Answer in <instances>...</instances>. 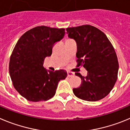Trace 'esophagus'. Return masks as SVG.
<instances>
[{"label":"esophagus","instance_id":"esophagus-1","mask_svg":"<svg viewBox=\"0 0 130 130\" xmlns=\"http://www.w3.org/2000/svg\"><path fill=\"white\" fill-rule=\"evenodd\" d=\"M74 75V72H71V71H67V76L69 77H72V76H73Z\"/></svg>","mask_w":130,"mask_h":130}]
</instances>
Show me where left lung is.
Returning a JSON list of instances; mask_svg holds the SVG:
<instances>
[{
  "label": "left lung",
  "mask_w": 130,
  "mask_h": 130,
  "mask_svg": "<svg viewBox=\"0 0 130 130\" xmlns=\"http://www.w3.org/2000/svg\"><path fill=\"white\" fill-rule=\"evenodd\" d=\"M68 37L77 45V67L87 71V76L75 74L82 80L73 89L76 96L86 101H98L110 93L117 79L119 62L113 45L104 32L93 26L66 29Z\"/></svg>",
  "instance_id": "obj_1"
}]
</instances>
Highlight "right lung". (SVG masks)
Segmentation results:
<instances>
[{
  "label": "right lung",
  "mask_w": 130,
  "mask_h": 130,
  "mask_svg": "<svg viewBox=\"0 0 130 130\" xmlns=\"http://www.w3.org/2000/svg\"><path fill=\"white\" fill-rule=\"evenodd\" d=\"M65 33L64 28L37 26L25 32L16 43L10 57L9 72L14 88L26 100L51 99L58 82L67 76L63 69L53 72L43 67L45 58L51 56L53 46Z\"/></svg>",
  "instance_id": "1"
}]
</instances>
